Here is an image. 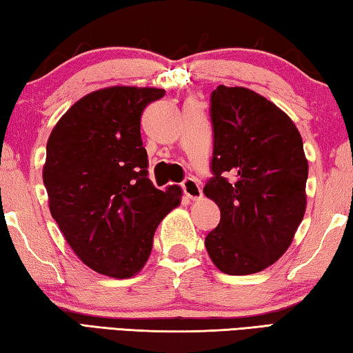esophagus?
<instances>
[{
  "mask_svg": "<svg viewBox=\"0 0 353 353\" xmlns=\"http://www.w3.org/2000/svg\"><path fill=\"white\" fill-rule=\"evenodd\" d=\"M182 190H183V194L187 196L188 199H199L201 196H202L201 185L193 177L185 179V181L182 182Z\"/></svg>",
  "mask_w": 353,
  "mask_h": 353,
  "instance_id": "1",
  "label": "esophagus"
}]
</instances>
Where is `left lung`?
<instances>
[{"label": "left lung", "instance_id": "1", "mask_svg": "<svg viewBox=\"0 0 353 353\" xmlns=\"http://www.w3.org/2000/svg\"><path fill=\"white\" fill-rule=\"evenodd\" d=\"M213 177L204 193L221 210L205 248L219 271L246 276L290 248L305 213L308 162L291 118L244 87L210 97Z\"/></svg>", "mask_w": 353, "mask_h": 353}]
</instances>
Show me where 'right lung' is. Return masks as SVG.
<instances>
[{
	"label": "right lung",
	"mask_w": 353,
	"mask_h": 353,
	"mask_svg": "<svg viewBox=\"0 0 353 353\" xmlns=\"http://www.w3.org/2000/svg\"><path fill=\"white\" fill-rule=\"evenodd\" d=\"M162 88L110 87L71 105L46 145L50 210L74 254L115 279L139 272L157 225L179 205L181 187L160 191L148 177L140 119Z\"/></svg>",
	"instance_id": "add662e5"
}]
</instances>
